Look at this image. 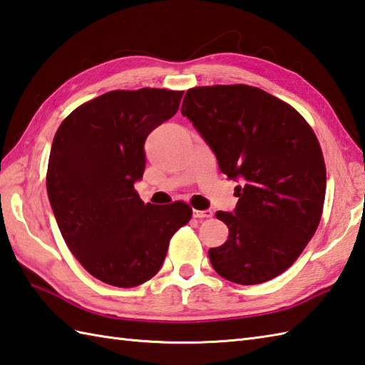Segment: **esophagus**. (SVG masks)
I'll return each instance as SVG.
<instances>
[{"mask_svg":"<svg viewBox=\"0 0 365 365\" xmlns=\"http://www.w3.org/2000/svg\"><path fill=\"white\" fill-rule=\"evenodd\" d=\"M193 217H197V219H210V217H212V211L211 210H206V211L193 210Z\"/></svg>","mask_w":365,"mask_h":365,"instance_id":"obj_1","label":"esophagus"}]
</instances>
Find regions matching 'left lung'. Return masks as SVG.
Masks as SVG:
<instances>
[{"instance_id":"8db88e82","label":"left lung","mask_w":365,"mask_h":365,"mask_svg":"<svg viewBox=\"0 0 365 365\" xmlns=\"http://www.w3.org/2000/svg\"><path fill=\"white\" fill-rule=\"evenodd\" d=\"M182 116L203 137L240 198L217 211L228 240L210 249L224 279L257 285L277 277L302 254L322 219L326 167L307 121L274 96L247 85L197 86L184 96Z\"/></svg>"}]
</instances>
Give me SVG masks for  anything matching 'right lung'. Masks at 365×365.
<instances>
[{"label":"right lung","mask_w":365,"mask_h":365,"mask_svg":"<svg viewBox=\"0 0 365 365\" xmlns=\"http://www.w3.org/2000/svg\"><path fill=\"white\" fill-rule=\"evenodd\" d=\"M184 91H110L76 108L51 143L47 193L69 250L108 285L132 288L154 277L172 236L192 217L182 202L145 205V140L172 118Z\"/></svg>","instance_id":"1"}]
</instances>
